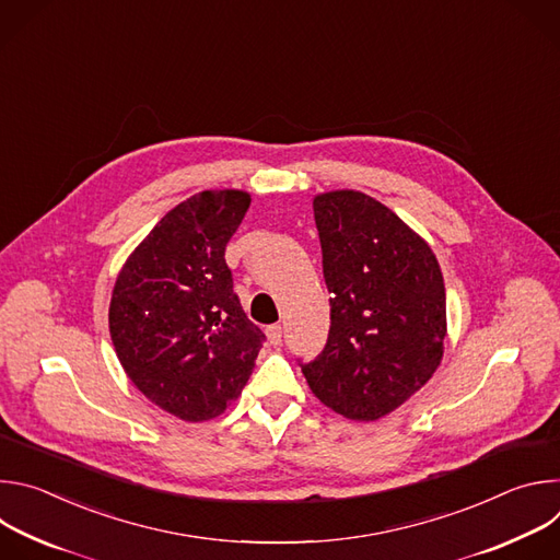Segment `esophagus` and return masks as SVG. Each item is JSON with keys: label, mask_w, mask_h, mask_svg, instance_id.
Instances as JSON below:
<instances>
[{"label": "esophagus", "mask_w": 560, "mask_h": 560, "mask_svg": "<svg viewBox=\"0 0 560 560\" xmlns=\"http://www.w3.org/2000/svg\"><path fill=\"white\" fill-rule=\"evenodd\" d=\"M266 337H268V341H270L272 346H279L281 339H283V328H281L279 324L268 326V328H266Z\"/></svg>", "instance_id": "obj_1"}]
</instances>
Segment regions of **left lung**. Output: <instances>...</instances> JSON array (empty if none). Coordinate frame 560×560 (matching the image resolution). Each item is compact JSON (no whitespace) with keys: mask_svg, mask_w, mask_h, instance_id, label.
<instances>
[{"mask_svg":"<svg viewBox=\"0 0 560 560\" xmlns=\"http://www.w3.org/2000/svg\"><path fill=\"white\" fill-rule=\"evenodd\" d=\"M330 292L324 352L301 372L312 394L352 421H376L419 392L447 335L441 266L423 236L359 190L312 201Z\"/></svg>","mask_w":560,"mask_h":560,"instance_id":"1","label":"left lung"}]
</instances>
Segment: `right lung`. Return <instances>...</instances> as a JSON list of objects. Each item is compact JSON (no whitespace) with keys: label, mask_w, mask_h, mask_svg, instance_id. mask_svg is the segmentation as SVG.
I'll use <instances>...</instances> for the list:
<instances>
[{"label":"right lung","mask_w":560,"mask_h":560,"mask_svg":"<svg viewBox=\"0 0 560 560\" xmlns=\"http://www.w3.org/2000/svg\"><path fill=\"white\" fill-rule=\"evenodd\" d=\"M244 190H203L175 206L117 275L108 326L137 389L182 421L219 417L246 387L266 335L232 290L225 244Z\"/></svg>","instance_id":"1"}]
</instances>
